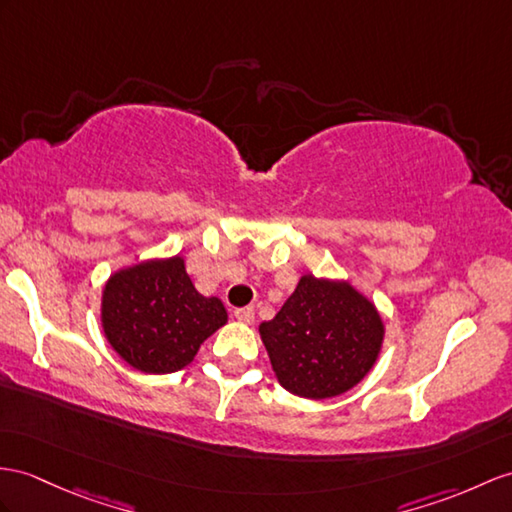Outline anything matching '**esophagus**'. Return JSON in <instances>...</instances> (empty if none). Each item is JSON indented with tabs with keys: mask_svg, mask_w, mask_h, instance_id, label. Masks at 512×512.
<instances>
[{
	"mask_svg": "<svg viewBox=\"0 0 512 512\" xmlns=\"http://www.w3.org/2000/svg\"><path fill=\"white\" fill-rule=\"evenodd\" d=\"M254 315H256L254 306H243V308H236V310H234V317L239 319V321H243V323H252V321H254Z\"/></svg>",
	"mask_w": 512,
	"mask_h": 512,
	"instance_id": "obj_1",
	"label": "esophagus"
}]
</instances>
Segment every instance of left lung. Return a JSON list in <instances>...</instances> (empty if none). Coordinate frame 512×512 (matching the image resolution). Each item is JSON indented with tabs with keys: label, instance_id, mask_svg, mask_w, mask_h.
Masks as SVG:
<instances>
[{
	"label": "left lung",
	"instance_id": "1",
	"mask_svg": "<svg viewBox=\"0 0 512 512\" xmlns=\"http://www.w3.org/2000/svg\"><path fill=\"white\" fill-rule=\"evenodd\" d=\"M384 326L369 299L347 282L302 276L280 313L260 323V336L280 384L310 400L350 391L367 376Z\"/></svg>",
	"mask_w": 512,
	"mask_h": 512
}]
</instances>
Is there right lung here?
<instances>
[{
	"instance_id": "add662e5",
	"label": "right lung",
	"mask_w": 512,
	"mask_h": 512,
	"mask_svg": "<svg viewBox=\"0 0 512 512\" xmlns=\"http://www.w3.org/2000/svg\"><path fill=\"white\" fill-rule=\"evenodd\" d=\"M106 339L123 360L145 373L186 367L210 334L228 321L217 297H204L180 256L115 273L104 289Z\"/></svg>"
}]
</instances>
